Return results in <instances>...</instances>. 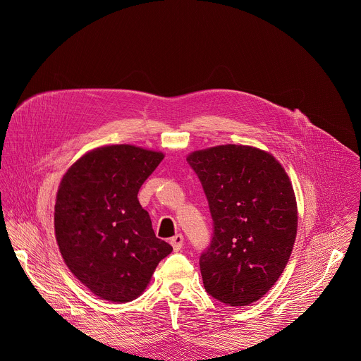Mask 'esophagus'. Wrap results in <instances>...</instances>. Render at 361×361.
<instances>
[{
  "label": "esophagus",
  "mask_w": 361,
  "mask_h": 361,
  "mask_svg": "<svg viewBox=\"0 0 361 361\" xmlns=\"http://www.w3.org/2000/svg\"><path fill=\"white\" fill-rule=\"evenodd\" d=\"M183 242H185V239H183V236H182L180 233H179V235H175V236L171 239V245H172V247H173L175 252H179V250L182 249Z\"/></svg>",
  "instance_id": "1"
}]
</instances>
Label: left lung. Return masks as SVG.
Wrapping results in <instances>:
<instances>
[{
  "mask_svg": "<svg viewBox=\"0 0 361 361\" xmlns=\"http://www.w3.org/2000/svg\"><path fill=\"white\" fill-rule=\"evenodd\" d=\"M214 221L200 257L207 293L226 306H249L279 279L298 233V203L282 164L253 146L222 145L186 158Z\"/></svg>",
  "mask_w": 361,
  "mask_h": 361,
  "instance_id": "obj_1",
  "label": "left lung"
}]
</instances>
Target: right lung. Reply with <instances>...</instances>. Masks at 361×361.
<instances>
[{"mask_svg": "<svg viewBox=\"0 0 361 361\" xmlns=\"http://www.w3.org/2000/svg\"><path fill=\"white\" fill-rule=\"evenodd\" d=\"M165 155L109 145L76 159L63 173L54 229L66 267L97 298L126 303L149 286L172 246L155 236L137 193Z\"/></svg>", "mask_w": 361, "mask_h": 361, "instance_id": "right-lung-1", "label": "right lung"}]
</instances>
